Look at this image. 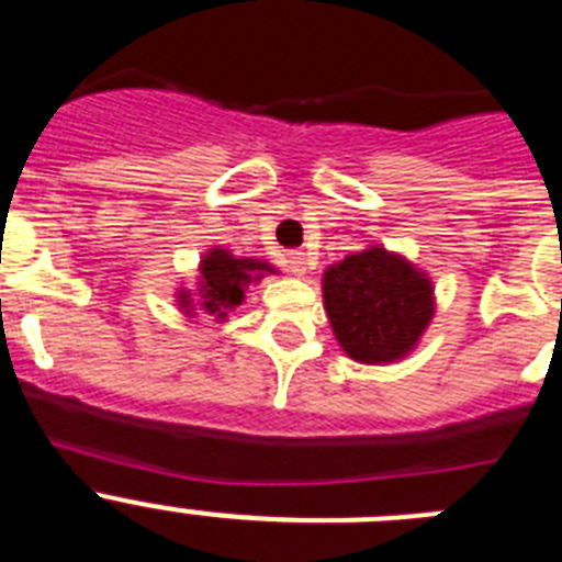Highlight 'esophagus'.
I'll use <instances>...</instances> for the list:
<instances>
[{"instance_id":"1","label":"esophagus","mask_w":562,"mask_h":562,"mask_svg":"<svg viewBox=\"0 0 562 562\" xmlns=\"http://www.w3.org/2000/svg\"><path fill=\"white\" fill-rule=\"evenodd\" d=\"M286 265H290V270L295 272V276H304V272L310 270V256L301 250H290L286 252Z\"/></svg>"}]
</instances>
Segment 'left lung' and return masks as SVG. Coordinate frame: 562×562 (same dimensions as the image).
Returning <instances> with one entry per match:
<instances>
[{
  "label": "left lung",
  "mask_w": 562,
  "mask_h": 562,
  "mask_svg": "<svg viewBox=\"0 0 562 562\" xmlns=\"http://www.w3.org/2000/svg\"><path fill=\"white\" fill-rule=\"evenodd\" d=\"M430 295L428 278L382 247L342 258L324 276L331 329L360 362H391L411 351L434 315Z\"/></svg>",
  "instance_id": "1"
}]
</instances>
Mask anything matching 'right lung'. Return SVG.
Returning <instances> with one entry per match:
<instances>
[{
  "label": "right lung",
  "instance_id": "right-lung-1",
  "mask_svg": "<svg viewBox=\"0 0 562 562\" xmlns=\"http://www.w3.org/2000/svg\"><path fill=\"white\" fill-rule=\"evenodd\" d=\"M270 270L256 258H233L225 250L207 252L202 261V306L213 315L225 317L231 306L241 304L245 284L250 278H261L258 272ZM182 306H188V297L182 295Z\"/></svg>",
  "mask_w": 562,
  "mask_h": 562
}]
</instances>
